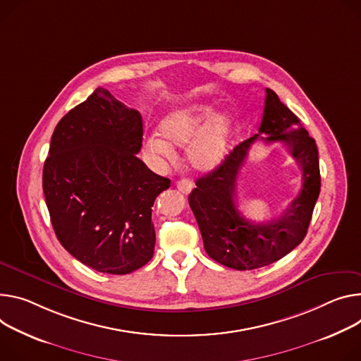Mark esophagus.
Returning a JSON list of instances; mask_svg holds the SVG:
<instances>
[{
  "mask_svg": "<svg viewBox=\"0 0 361 361\" xmlns=\"http://www.w3.org/2000/svg\"><path fill=\"white\" fill-rule=\"evenodd\" d=\"M177 188L183 192V194H188L192 188V184L191 181H188L187 178H181L180 181H177Z\"/></svg>",
  "mask_w": 361,
  "mask_h": 361,
  "instance_id": "obj_1",
  "label": "esophagus"
}]
</instances>
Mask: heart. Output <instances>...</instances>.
Here are the masks:
<instances>
[{
    "label": "heart",
    "instance_id": "obj_1",
    "mask_svg": "<svg viewBox=\"0 0 361 361\" xmlns=\"http://www.w3.org/2000/svg\"><path fill=\"white\" fill-rule=\"evenodd\" d=\"M212 117L213 109L206 105L178 108L159 122L161 135H148L145 148L157 158L170 159L174 155L173 145L185 147L190 143L187 148L190 167L197 171L213 170L227 155L232 138V121L226 115H219L213 121Z\"/></svg>",
    "mask_w": 361,
    "mask_h": 361
}]
</instances>
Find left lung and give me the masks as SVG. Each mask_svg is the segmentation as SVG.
I'll return each mask as SVG.
<instances>
[{"label":"left lung","mask_w":361,"mask_h":361,"mask_svg":"<svg viewBox=\"0 0 361 361\" xmlns=\"http://www.w3.org/2000/svg\"><path fill=\"white\" fill-rule=\"evenodd\" d=\"M258 134L236 145L212 173L197 178L188 203L197 220L207 255L236 271L267 267L288 255L305 238L319 195L321 177L315 141L300 119L267 87L264 116ZM256 139L285 143L303 169L300 194L278 219L253 224L237 210L235 178Z\"/></svg>","instance_id":"left-lung-1"}]
</instances>
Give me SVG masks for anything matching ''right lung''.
<instances>
[{
	"mask_svg": "<svg viewBox=\"0 0 361 361\" xmlns=\"http://www.w3.org/2000/svg\"><path fill=\"white\" fill-rule=\"evenodd\" d=\"M142 134L141 114L97 87L51 135L43 191L54 233L97 272L130 274L154 255L152 206L170 180L135 155Z\"/></svg>",
	"mask_w": 361,
	"mask_h": 361,
	"instance_id": "right-lung-1",
	"label": "right lung"
}]
</instances>
